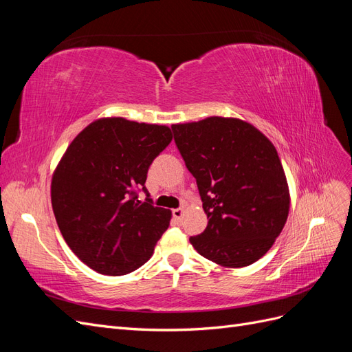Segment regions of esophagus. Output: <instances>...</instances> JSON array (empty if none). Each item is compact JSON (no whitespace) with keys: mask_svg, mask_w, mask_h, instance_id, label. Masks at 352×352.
<instances>
[{"mask_svg":"<svg viewBox=\"0 0 352 352\" xmlns=\"http://www.w3.org/2000/svg\"><path fill=\"white\" fill-rule=\"evenodd\" d=\"M172 214H173V217H175V220H182V217H184V210L182 208H175L173 211H172Z\"/></svg>","mask_w":352,"mask_h":352,"instance_id":"esophagus-1","label":"esophagus"}]
</instances>
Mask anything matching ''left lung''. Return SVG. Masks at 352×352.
Returning <instances> with one entry per match:
<instances>
[{"mask_svg": "<svg viewBox=\"0 0 352 352\" xmlns=\"http://www.w3.org/2000/svg\"><path fill=\"white\" fill-rule=\"evenodd\" d=\"M177 150L195 179L208 225L192 247L223 267L260 260L289 214V188L274 145L232 117L173 124Z\"/></svg>", "mask_w": 352, "mask_h": 352, "instance_id": "left-lung-1", "label": "left lung"}]
</instances>
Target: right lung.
<instances>
[{"mask_svg": "<svg viewBox=\"0 0 352 352\" xmlns=\"http://www.w3.org/2000/svg\"><path fill=\"white\" fill-rule=\"evenodd\" d=\"M172 138L163 124L107 117L67 146L51 180L52 211L70 250L92 270L122 276L151 258L172 211L153 206L145 180Z\"/></svg>", "mask_w": 352, "mask_h": 352, "instance_id": "add662e5", "label": "right lung"}]
</instances>
